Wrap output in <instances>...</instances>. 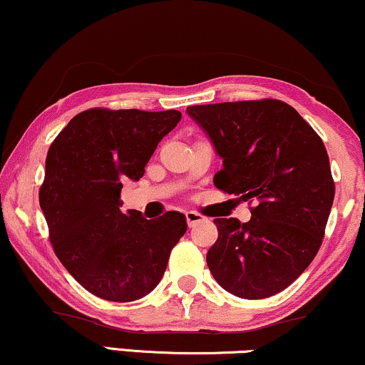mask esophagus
I'll return each instance as SVG.
<instances>
[{"label":"esophagus","mask_w":365,"mask_h":365,"mask_svg":"<svg viewBox=\"0 0 365 365\" xmlns=\"http://www.w3.org/2000/svg\"><path fill=\"white\" fill-rule=\"evenodd\" d=\"M186 221H187V226L189 228H192V226L202 223V221H206V217L200 215V212L196 211H186Z\"/></svg>","instance_id":"esophagus-1"}]
</instances>
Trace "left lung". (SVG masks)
Instances as JSON below:
<instances>
[{"instance_id": "left-lung-1", "label": "left lung", "mask_w": 365, "mask_h": 365, "mask_svg": "<svg viewBox=\"0 0 365 365\" xmlns=\"http://www.w3.org/2000/svg\"><path fill=\"white\" fill-rule=\"evenodd\" d=\"M186 112L223 159L215 186L257 205L248 223L216 217L210 272L226 292L248 300L285 290L319 252L334 202L324 142L295 108L272 98Z\"/></svg>"}]
</instances>
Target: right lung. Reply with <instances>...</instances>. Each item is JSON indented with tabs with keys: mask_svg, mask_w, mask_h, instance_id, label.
<instances>
[{
	"mask_svg": "<svg viewBox=\"0 0 365 365\" xmlns=\"http://www.w3.org/2000/svg\"><path fill=\"white\" fill-rule=\"evenodd\" d=\"M181 120L179 110L90 108L50 145L40 206L55 255L93 295L132 302L158 287L186 216L145 220L120 211V189L139 181L155 148Z\"/></svg>",
	"mask_w": 365,
	"mask_h": 365,
	"instance_id": "right-lung-1",
	"label": "right lung"
}]
</instances>
